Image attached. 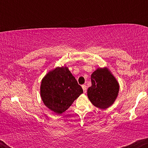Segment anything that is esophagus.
Instances as JSON below:
<instances>
[{
    "label": "esophagus",
    "mask_w": 148,
    "mask_h": 148,
    "mask_svg": "<svg viewBox=\"0 0 148 148\" xmlns=\"http://www.w3.org/2000/svg\"><path fill=\"white\" fill-rule=\"evenodd\" d=\"M82 88H83V90H84V93H86V92H87V88H86V85H83Z\"/></svg>",
    "instance_id": "obj_1"
}]
</instances>
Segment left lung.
<instances>
[{"instance_id": "8db88e82", "label": "left lung", "mask_w": 148, "mask_h": 148, "mask_svg": "<svg viewBox=\"0 0 148 148\" xmlns=\"http://www.w3.org/2000/svg\"><path fill=\"white\" fill-rule=\"evenodd\" d=\"M92 86L88 89V97L95 106L106 109L114 103L119 92L118 82L107 69H97L91 75Z\"/></svg>"}]
</instances>
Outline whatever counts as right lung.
I'll list each match as a JSON object with an SVG mask.
<instances>
[{
    "label": "right lung",
    "mask_w": 148,
    "mask_h": 148,
    "mask_svg": "<svg viewBox=\"0 0 148 148\" xmlns=\"http://www.w3.org/2000/svg\"><path fill=\"white\" fill-rule=\"evenodd\" d=\"M83 93L74 76L67 67H58L42 80L40 95L44 103L57 114H61Z\"/></svg>",
    "instance_id": "1"
}]
</instances>
